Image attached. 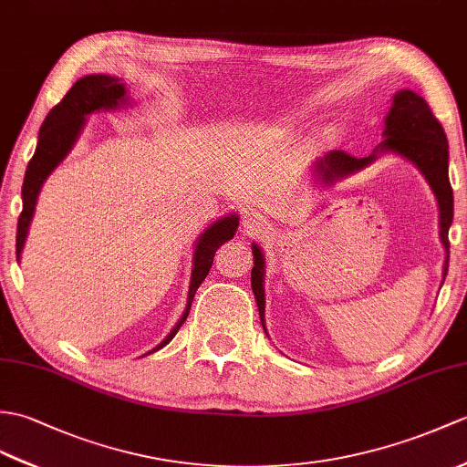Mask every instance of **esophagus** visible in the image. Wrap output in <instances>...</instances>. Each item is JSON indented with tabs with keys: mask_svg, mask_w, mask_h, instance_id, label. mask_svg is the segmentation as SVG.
Wrapping results in <instances>:
<instances>
[{
	"mask_svg": "<svg viewBox=\"0 0 467 467\" xmlns=\"http://www.w3.org/2000/svg\"><path fill=\"white\" fill-rule=\"evenodd\" d=\"M243 224H244L246 233H263L266 229L265 216L258 214V213H246Z\"/></svg>",
	"mask_w": 467,
	"mask_h": 467,
	"instance_id": "1",
	"label": "esophagus"
}]
</instances>
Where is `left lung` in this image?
Returning <instances> with one entry per match:
<instances>
[{"mask_svg":"<svg viewBox=\"0 0 467 467\" xmlns=\"http://www.w3.org/2000/svg\"><path fill=\"white\" fill-rule=\"evenodd\" d=\"M384 140L376 150H394V153L410 159L421 171L430 182V187L436 194L440 204V236L443 248H446V263H443V276L448 273L450 265V238L448 231L453 219V192L448 177V137L443 133L441 123L431 113L430 105L424 97L404 89L394 95L392 109L386 117ZM376 155L356 159L344 150H330V153L317 162V172L322 181L332 182L338 177H346L350 172L366 167L372 162ZM254 268H253V292L260 312V322L265 327V258L260 248L253 246Z\"/></svg>","mask_w":467,"mask_h":467,"instance_id":"left-lung-1","label":"left lung"}]
</instances>
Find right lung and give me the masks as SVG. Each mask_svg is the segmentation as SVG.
Masks as SVG:
<instances>
[{
    "mask_svg": "<svg viewBox=\"0 0 467 467\" xmlns=\"http://www.w3.org/2000/svg\"><path fill=\"white\" fill-rule=\"evenodd\" d=\"M121 103H125V85L121 81L117 78H111V75H87V78H81L78 83H75L67 91V95H65L63 99L47 113L46 121H43L39 129L37 149L26 171L24 187H21L24 209H21L19 221H17V236H16L17 256L21 254V251H24V243L29 231L31 216H34V211H36L41 184L75 145V140H78L81 127L85 123V115L99 109H117ZM236 226H238V219L234 214L224 216V219L214 223L211 229L204 231V234L199 238L197 248H194V268L191 276L187 308H184V314L177 322V327L172 328L167 338L150 352L161 350L162 346L175 338V334L182 327V322L189 317V310H191L194 295H197V288L209 275L214 260V253L219 251V246H223L226 241H231L236 233Z\"/></svg>",
    "mask_w": 467,
    "mask_h": 467,
    "instance_id": "1",
    "label": "right lung"
}]
</instances>
